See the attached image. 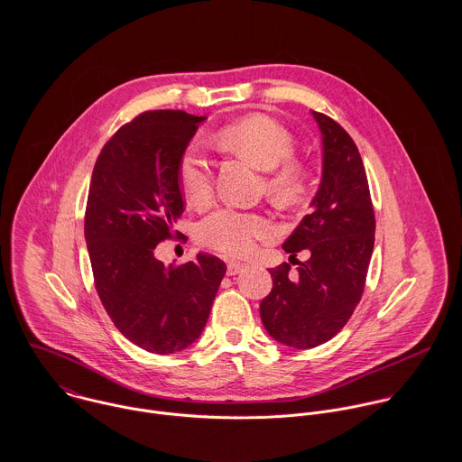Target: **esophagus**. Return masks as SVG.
I'll return each instance as SVG.
<instances>
[{"mask_svg":"<svg viewBox=\"0 0 462 462\" xmlns=\"http://www.w3.org/2000/svg\"><path fill=\"white\" fill-rule=\"evenodd\" d=\"M245 270V263L240 262H227V275H236Z\"/></svg>","mask_w":462,"mask_h":462,"instance_id":"1","label":"esophagus"}]
</instances>
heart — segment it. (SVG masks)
Masks as SVG:
<instances>
[{
    "label": "heart",
    "instance_id": "1",
    "mask_svg": "<svg viewBox=\"0 0 462 462\" xmlns=\"http://www.w3.org/2000/svg\"><path fill=\"white\" fill-rule=\"evenodd\" d=\"M222 145L242 152L260 169L268 171L266 187L279 199H297L304 187V171L291 160L293 136L268 116L254 114L224 126L217 133ZM178 183L192 204H204L213 194V163L202 149L190 143L178 160ZM277 233L275 222L260 211L218 206L198 224L199 242L224 256L251 254L258 242Z\"/></svg>",
    "mask_w": 462,
    "mask_h": 462
}]
</instances>
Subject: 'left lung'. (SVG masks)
<instances>
[{
    "label": "left lung",
    "mask_w": 462,
    "mask_h": 462,
    "mask_svg": "<svg viewBox=\"0 0 462 462\" xmlns=\"http://www.w3.org/2000/svg\"><path fill=\"white\" fill-rule=\"evenodd\" d=\"M324 143L322 181L311 213L282 244L290 260L270 268L272 291L260 306L268 334L293 348H313L336 336L365 291L375 242V215L366 171L352 136L329 116L313 112Z\"/></svg>",
    "instance_id": "8db88e82"
}]
</instances>
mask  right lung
I'll return each mask as SVG.
<instances>
[{
  "label": "right lung",
  "mask_w": 462,
  "mask_h": 462,
  "mask_svg": "<svg viewBox=\"0 0 462 462\" xmlns=\"http://www.w3.org/2000/svg\"><path fill=\"white\" fill-rule=\"evenodd\" d=\"M206 117L149 110L103 145L90 180L85 240L96 291L114 326L134 345L174 354L204 329L226 263L199 253L165 264L156 245L180 238L185 211L178 160Z\"/></svg>",
  "instance_id": "right-lung-1"
}]
</instances>
